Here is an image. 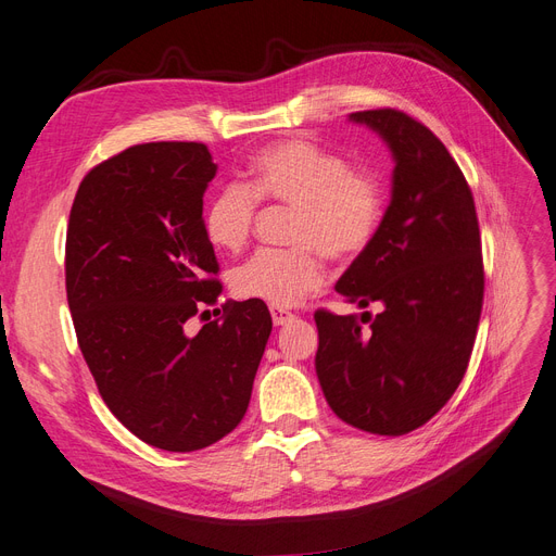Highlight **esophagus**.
<instances>
[{
  "mask_svg": "<svg viewBox=\"0 0 556 556\" xmlns=\"http://www.w3.org/2000/svg\"><path fill=\"white\" fill-rule=\"evenodd\" d=\"M271 319H274V326H285V324H290L294 319V315L290 313V309L271 305Z\"/></svg>",
  "mask_w": 556,
  "mask_h": 556,
  "instance_id": "esophagus-1",
  "label": "esophagus"
}]
</instances>
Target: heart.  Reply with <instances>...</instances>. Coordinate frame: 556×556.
<instances>
[{
  "label": "heart",
  "instance_id": "b5f03b06",
  "mask_svg": "<svg viewBox=\"0 0 556 556\" xmlns=\"http://www.w3.org/2000/svg\"><path fill=\"white\" fill-rule=\"evenodd\" d=\"M255 201L296 210L290 228L294 249H264L232 271L237 296L276 307L299 305L326 278L324 253L349 262L369 249L381 228V182L351 170L340 154L307 139L264 146L249 164L243 187L220 189L205 210L203 228L212 247L239 251L249 241Z\"/></svg>",
  "mask_w": 556,
  "mask_h": 556
}]
</instances>
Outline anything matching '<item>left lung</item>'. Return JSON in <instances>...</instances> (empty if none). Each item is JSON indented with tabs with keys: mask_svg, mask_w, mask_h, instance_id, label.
<instances>
[{
	"mask_svg": "<svg viewBox=\"0 0 556 556\" xmlns=\"http://www.w3.org/2000/svg\"><path fill=\"white\" fill-rule=\"evenodd\" d=\"M349 121L383 139L394 170L381 228L336 290L381 313L363 328L355 315L317 309L315 369L346 425L404 435L450 402L468 369L483 301L479 224L468 182L429 127L396 109Z\"/></svg>",
	"mask_w": 556,
	"mask_h": 556,
	"instance_id": "obj_1",
	"label": "left lung"
}]
</instances>
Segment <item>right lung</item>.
I'll return each mask as SVG.
<instances>
[{"mask_svg": "<svg viewBox=\"0 0 556 556\" xmlns=\"http://www.w3.org/2000/svg\"><path fill=\"white\" fill-rule=\"evenodd\" d=\"M214 175L203 143L127 148L84 177L65 237L84 361L109 410L166 452L210 447L239 425L274 326L262 301H235L187 328L220 294L203 228Z\"/></svg>", "mask_w": 556, "mask_h": 556, "instance_id": "add662e5", "label": "right lung"}]
</instances>
